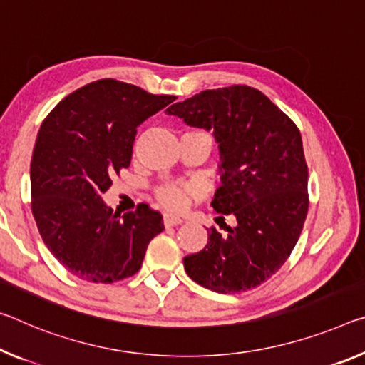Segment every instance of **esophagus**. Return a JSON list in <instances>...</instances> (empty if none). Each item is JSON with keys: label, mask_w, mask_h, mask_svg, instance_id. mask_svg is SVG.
<instances>
[{"label": "esophagus", "mask_w": 365, "mask_h": 365, "mask_svg": "<svg viewBox=\"0 0 365 365\" xmlns=\"http://www.w3.org/2000/svg\"><path fill=\"white\" fill-rule=\"evenodd\" d=\"M182 222H183V219H180L178 216H172V214H165V216H164L165 227H173V225H178Z\"/></svg>", "instance_id": "obj_1"}]
</instances>
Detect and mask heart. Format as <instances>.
<instances>
[{"mask_svg":"<svg viewBox=\"0 0 365 365\" xmlns=\"http://www.w3.org/2000/svg\"><path fill=\"white\" fill-rule=\"evenodd\" d=\"M192 187L187 183H164L155 188V198L162 206H165L170 211H180L188 203Z\"/></svg>","mask_w":365,"mask_h":365,"instance_id":"b5f03b06","label":"heart"}]
</instances>
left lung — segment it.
Segmentation results:
<instances>
[{"label":"left lung","instance_id":"left-lung-1","mask_svg":"<svg viewBox=\"0 0 365 365\" xmlns=\"http://www.w3.org/2000/svg\"><path fill=\"white\" fill-rule=\"evenodd\" d=\"M167 113L214 131L222 185L211 206L225 234L207 229L203 250L183 258L195 282L235 294L268 281L291 255L309 211V167L297 125L250 86L203 91L173 103ZM219 217H216V221Z\"/></svg>","mask_w":365,"mask_h":365}]
</instances>
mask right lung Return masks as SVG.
<instances>
[{"label": "right lung", "instance_id": "add662e5", "mask_svg": "<svg viewBox=\"0 0 365 365\" xmlns=\"http://www.w3.org/2000/svg\"><path fill=\"white\" fill-rule=\"evenodd\" d=\"M175 99L99 79L65 97L40 126L32 214L48 250L79 279L110 284L136 274L149 242L164 230L149 205L120 217L102 193L130 167L138 126Z\"/></svg>", "mask_w": 365, "mask_h": 365}]
</instances>
